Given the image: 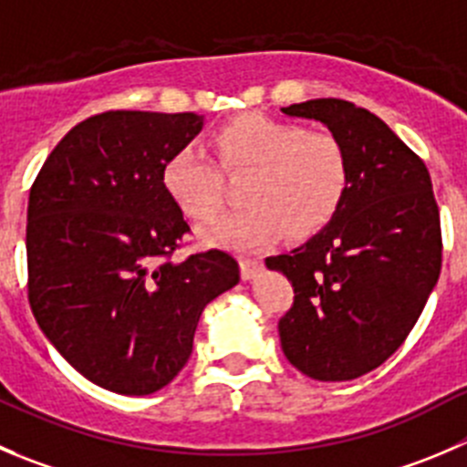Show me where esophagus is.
Wrapping results in <instances>:
<instances>
[{"instance_id": "1", "label": "esophagus", "mask_w": 467, "mask_h": 467, "mask_svg": "<svg viewBox=\"0 0 467 467\" xmlns=\"http://www.w3.org/2000/svg\"><path fill=\"white\" fill-rule=\"evenodd\" d=\"M261 265H264V261H261L259 256H241V275H243V279L256 277V273H259V270H261Z\"/></svg>"}]
</instances>
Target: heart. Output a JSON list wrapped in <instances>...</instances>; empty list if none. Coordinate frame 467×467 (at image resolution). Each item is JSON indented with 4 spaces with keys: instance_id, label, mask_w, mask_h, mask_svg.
Listing matches in <instances>:
<instances>
[{
    "instance_id": "obj_1",
    "label": "heart",
    "mask_w": 467,
    "mask_h": 467,
    "mask_svg": "<svg viewBox=\"0 0 467 467\" xmlns=\"http://www.w3.org/2000/svg\"><path fill=\"white\" fill-rule=\"evenodd\" d=\"M213 150L225 174H250L243 185L247 206L203 231L215 245L252 250L284 234L309 238L337 215L348 192V150L330 132L254 112L224 123L213 135ZM219 168L202 146L183 144L164 160L160 179L185 215L211 222L229 194Z\"/></svg>"
}]
</instances>
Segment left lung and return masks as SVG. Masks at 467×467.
Returning a JSON list of instances; mask_svg holds the SVG:
<instances>
[{
	"label": "left lung",
	"mask_w": 467,
	"mask_h": 467,
	"mask_svg": "<svg viewBox=\"0 0 467 467\" xmlns=\"http://www.w3.org/2000/svg\"><path fill=\"white\" fill-rule=\"evenodd\" d=\"M284 114L339 137L350 185L321 234L265 259L293 286L277 323L282 350L309 379L353 380L380 367L420 318L442 265L441 211L424 160L369 109L318 98Z\"/></svg>",
	"instance_id": "left-lung-1"
}]
</instances>
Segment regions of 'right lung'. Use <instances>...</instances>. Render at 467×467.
Listing matches in <instances>:
<instances>
[{"label": "right lung", "instance_id": "add662e5", "mask_svg": "<svg viewBox=\"0 0 467 467\" xmlns=\"http://www.w3.org/2000/svg\"><path fill=\"white\" fill-rule=\"evenodd\" d=\"M202 126L192 112L96 114L31 185L29 307L70 367L109 392L141 397L171 383L203 307L241 279L238 261L215 247L171 259L192 231L160 174Z\"/></svg>", "mask_w": 467, "mask_h": 467}]
</instances>
